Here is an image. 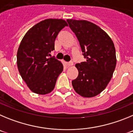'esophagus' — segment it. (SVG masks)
<instances>
[{"label":"esophagus","instance_id":"1","mask_svg":"<svg viewBox=\"0 0 133 133\" xmlns=\"http://www.w3.org/2000/svg\"><path fill=\"white\" fill-rule=\"evenodd\" d=\"M73 64H74V63H73V62H71V61L67 62V65H68V66H71Z\"/></svg>","mask_w":133,"mask_h":133}]
</instances>
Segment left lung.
<instances>
[{
    "mask_svg": "<svg viewBox=\"0 0 133 133\" xmlns=\"http://www.w3.org/2000/svg\"><path fill=\"white\" fill-rule=\"evenodd\" d=\"M77 38L85 62L77 64L79 74L72 81L74 90L84 97L97 95L105 89L115 69L116 52L108 34L86 20H67Z\"/></svg>",
    "mask_w": 133,
    "mask_h": 133,
    "instance_id": "obj_1",
    "label": "left lung"
}]
</instances>
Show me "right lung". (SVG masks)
Here are the masks:
<instances>
[{
  "mask_svg": "<svg viewBox=\"0 0 133 133\" xmlns=\"http://www.w3.org/2000/svg\"><path fill=\"white\" fill-rule=\"evenodd\" d=\"M68 26L62 19H46L31 28L22 38L17 52L18 69L34 93L45 95L54 89L64 66L54 56H49L54 50L58 33Z\"/></svg>",
  "mask_w": 133,
  "mask_h": 133,
  "instance_id": "1",
  "label": "right lung"
}]
</instances>
